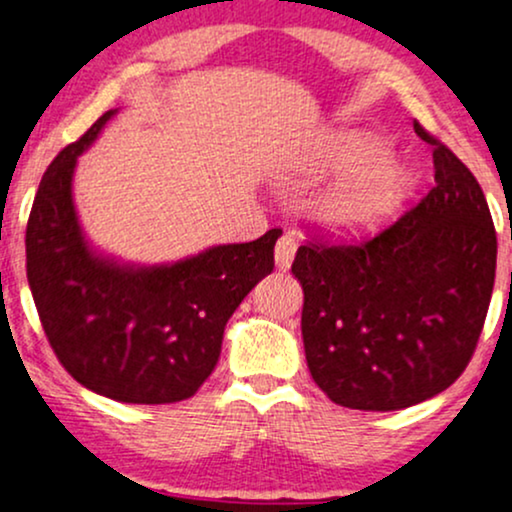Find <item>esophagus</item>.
Masks as SVG:
<instances>
[{
    "mask_svg": "<svg viewBox=\"0 0 512 512\" xmlns=\"http://www.w3.org/2000/svg\"><path fill=\"white\" fill-rule=\"evenodd\" d=\"M296 238L291 236V233H286V236L279 238V243H276L274 248V264L279 272H286V269H291V262H293V255H296Z\"/></svg>",
    "mask_w": 512,
    "mask_h": 512,
    "instance_id": "obj_1",
    "label": "esophagus"
}]
</instances>
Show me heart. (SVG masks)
I'll return each instance as SVG.
<instances>
[{"label": "heart", "instance_id": "1", "mask_svg": "<svg viewBox=\"0 0 512 512\" xmlns=\"http://www.w3.org/2000/svg\"><path fill=\"white\" fill-rule=\"evenodd\" d=\"M390 144L373 132L342 129L317 154L320 173L342 178L313 199L317 226L344 243H361L385 231L416 190L414 170L390 161Z\"/></svg>", "mask_w": 512, "mask_h": 512}]
</instances>
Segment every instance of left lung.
Instances as JSON below:
<instances>
[{"mask_svg": "<svg viewBox=\"0 0 512 512\" xmlns=\"http://www.w3.org/2000/svg\"><path fill=\"white\" fill-rule=\"evenodd\" d=\"M436 187L363 245H301L310 375L339 407L397 411L448 390L477 349L496 279V228L477 178L421 125Z\"/></svg>", "mask_w": 512, "mask_h": 512, "instance_id": "obj_1", "label": "left lung"}]
</instances>
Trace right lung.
Masks as SVG:
<instances>
[{
	"label": "right lung",
	"mask_w": 512,
	"mask_h": 512,
	"mask_svg": "<svg viewBox=\"0 0 512 512\" xmlns=\"http://www.w3.org/2000/svg\"><path fill=\"white\" fill-rule=\"evenodd\" d=\"M115 115L98 117L45 170L26 228L28 284L76 383L115 402L173 404L209 378L228 317L272 274L279 228L178 262L137 264L98 250L79 221L74 173Z\"/></svg>",
	"instance_id": "1"
}]
</instances>
